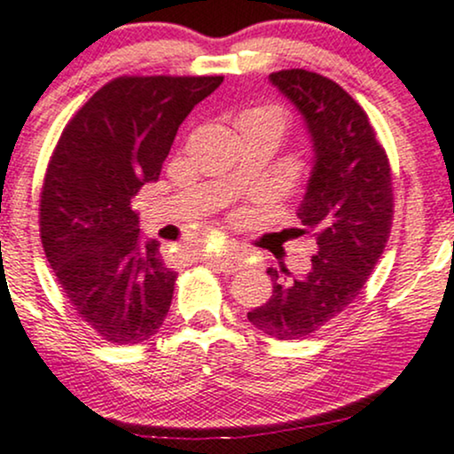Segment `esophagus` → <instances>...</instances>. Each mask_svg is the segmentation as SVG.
I'll return each mask as SVG.
<instances>
[{"label":"esophagus","instance_id":"esophagus-1","mask_svg":"<svg viewBox=\"0 0 454 454\" xmlns=\"http://www.w3.org/2000/svg\"><path fill=\"white\" fill-rule=\"evenodd\" d=\"M204 256H207L208 263L213 267H217V270L222 271H228V274H231V271H237L243 265L241 252L237 250H226L222 252V254H204Z\"/></svg>","mask_w":454,"mask_h":454}]
</instances>
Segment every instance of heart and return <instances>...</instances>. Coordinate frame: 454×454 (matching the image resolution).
<instances>
[{"instance_id":"heart-1","label":"heart","mask_w":454,"mask_h":454,"mask_svg":"<svg viewBox=\"0 0 454 454\" xmlns=\"http://www.w3.org/2000/svg\"><path fill=\"white\" fill-rule=\"evenodd\" d=\"M246 119H276V121L283 123V113H280L276 106H259V108H252V111L243 113L241 121H246Z\"/></svg>"}]
</instances>
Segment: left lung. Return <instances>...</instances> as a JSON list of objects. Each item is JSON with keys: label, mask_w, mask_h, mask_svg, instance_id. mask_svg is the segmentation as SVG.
Wrapping results in <instances>:
<instances>
[{"label": "left lung", "mask_w": 454, "mask_h": 454, "mask_svg": "<svg viewBox=\"0 0 454 454\" xmlns=\"http://www.w3.org/2000/svg\"><path fill=\"white\" fill-rule=\"evenodd\" d=\"M302 114L313 143V169L298 217L313 232L311 270H274L271 298L247 313L265 335L304 340L335 319L364 289L389 239L394 219L391 169L364 108L340 84L307 69L270 75Z\"/></svg>", "instance_id": "obj_1"}]
</instances>
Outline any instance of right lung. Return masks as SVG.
Wrapping results in <instances>:
<instances>
[{"label":"right lung","mask_w":454,"mask_h":454,"mask_svg":"<svg viewBox=\"0 0 454 454\" xmlns=\"http://www.w3.org/2000/svg\"><path fill=\"white\" fill-rule=\"evenodd\" d=\"M222 75H121L74 114L47 165L41 241L60 289L90 331L117 346L163 326L176 271L139 235L132 198L156 183L180 123Z\"/></svg>","instance_id":"1"}]
</instances>
